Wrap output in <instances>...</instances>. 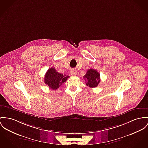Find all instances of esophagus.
<instances>
[{
    "label": "esophagus",
    "mask_w": 148,
    "mask_h": 148,
    "mask_svg": "<svg viewBox=\"0 0 148 148\" xmlns=\"http://www.w3.org/2000/svg\"><path fill=\"white\" fill-rule=\"evenodd\" d=\"M70 74L72 76H76L77 75V72L74 70H71L70 71Z\"/></svg>",
    "instance_id": "esophagus-1"
}]
</instances>
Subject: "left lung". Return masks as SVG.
<instances>
[{"instance_id": "8db88e82", "label": "left lung", "mask_w": 148, "mask_h": 148, "mask_svg": "<svg viewBox=\"0 0 148 148\" xmlns=\"http://www.w3.org/2000/svg\"><path fill=\"white\" fill-rule=\"evenodd\" d=\"M83 78L84 79L86 80V85L90 88L96 87L100 82V74L97 71L92 69L87 70Z\"/></svg>"}]
</instances>
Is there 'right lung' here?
Listing matches in <instances>:
<instances>
[{"mask_svg": "<svg viewBox=\"0 0 148 148\" xmlns=\"http://www.w3.org/2000/svg\"><path fill=\"white\" fill-rule=\"evenodd\" d=\"M70 77L59 73L56 69L51 68L49 69L45 76V83L50 88L56 90Z\"/></svg>", "mask_w": 148, "mask_h": 148, "instance_id": "right-lung-1", "label": "right lung"}]
</instances>
